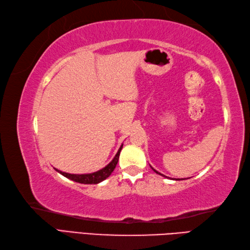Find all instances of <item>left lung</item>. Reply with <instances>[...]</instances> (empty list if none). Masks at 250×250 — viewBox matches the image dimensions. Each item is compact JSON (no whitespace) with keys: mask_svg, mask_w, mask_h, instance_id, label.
Instances as JSON below:
<instances>
[{"mask_svg":"<svg viewBox=\"0 0 250 250\" xmlns=\"http://www.w3.org/2000/svg\"><path fill=\"white\" fill-rule=\"evenodd\" d=\"M151 169H153V170L155 171V172H156V173H158V174H160V175H163V177H165V175H164V174H161V173H159V172H158V171H156V170H155L154 168H151ZM165 178H167V177H165ZM175 180H180V179H175ZM182 180H183V179H182Z\"/></svg>","mask_w":250,"mask_h":250,"instance_id":"8db88e82","label":"left lung"}]
</instances>
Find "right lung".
<instances>
[{
	"label": "right lung",
	"mask_w": 250,
	"mask_h": 250,
	"mask_svg": "<svg viewBox=\"0 0 250 250\" xmlns=\"http://www.w3.org/2000/svg\"><path fill=\"white\" fill-rule=\"evenodd\" d=\"M122 144L120 146V148L118 149V153L116 154V156L114 157L110 163L104 167L103 169L96 171V172H93V173H86V174H71V173H67V172H62V171L57 170V172H60L61 174H62L63 177H66L68 179H70L72 181H75V182L78 183H82V184H97L102 182V181H104L105 179H107L111 174L112 171L116 168L117 164H118V159H119V155H120V151L122 149Z\"/></svg>",
	"instance_id": "1"
}]
</instances>
